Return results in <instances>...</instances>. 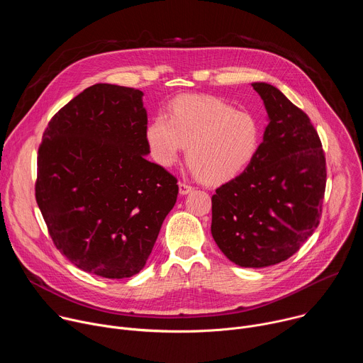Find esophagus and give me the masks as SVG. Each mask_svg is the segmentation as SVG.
<instances>
[{
  "label": "esophagus",
  "instance_id": "1",
  "mask_svg": "<svg viewBox=\"0 0 363 363\" xmlns=\"http://www.w3.org/2000/svg\"><path fill=\"white\" fill-rule=\"evenodd\" d=\"M178 185H179V194L181 195H186V194H189L194 189V186H191V185H188L185 182H179Z\"/></svg>",
  "mask_w": 363,
  "mask_h": 363
}]
</instances>
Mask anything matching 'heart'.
Here are the masks:
<instances>
[{"instance_id": "obj_1", "label": "heart", "mask_w": 363, "mask_h": 363, "mask_svg": "<svg viewBox=\"0 0 363 363\" xmlns=\"http://www.w3.org/2000/svg\"><path fill=\"white\" fill-rule=\"evenodd\" d=\"M258 121L214 96L185 94L174 99L168 115L153 118L145 130L152 160L172 167L186 147V161L208 184H224L240 175L260 146Z\"/></svg>"}]
</instances>
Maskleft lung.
I'll list each match as a JSON object with an SVG mask.
<instances>
[{"label": "left lung", "mask_w": 363, "mask_h": 363, "mask_svg": "<svg viewBox=\"0 0 363 363\" xmlns=\"http://www.w3.org/2000/svg\"><path fill=\"white\" fill-rule=\"evenodd\" d=\"M251 86L269 125L252 162L213 195L211 234L230 262L260 269L287 260L318 228L326 160L301 109L269 83Z\"/></svg>", "instance_id": "8db88e82"}]
</instances>
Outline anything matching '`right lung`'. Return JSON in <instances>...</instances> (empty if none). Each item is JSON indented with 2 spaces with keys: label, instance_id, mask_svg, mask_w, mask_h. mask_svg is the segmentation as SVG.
<instances>
[{
  "label": "right lung",
  "instance_id": "add662e5",
  "mask_svg": "<svg viewBox=\"0 0 363 363\" xmlns=\"http://www.w3.org/2000/svg\"><path fill=\"white\" fill-rule=\"evenodd\" d=\"M143 93L97 83L48 122L35 199L56 248L77 269L126 279L146 264L178 196L177 178L149 162Z\"/></svg>",
  "mask_w": 363,
  "mask_h": 363
}]
</instances>
